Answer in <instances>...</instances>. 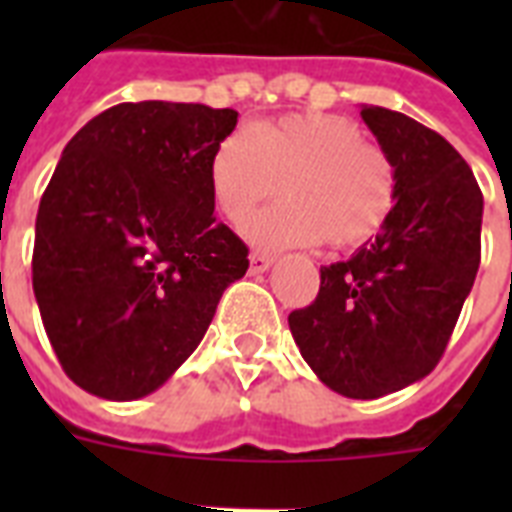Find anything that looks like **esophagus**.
Here are the masks:
<instances>
[{
  "instance_id": "esophagus-1",
  "label": "esophagus",
  "mask_w": 512,
  "mask_h": 512,
  "mask_svg": "<svg viewBox=\"0 0 512 512\" xmlns=\"http://www.w3.org/2000/svg\"><path fill=\"white\" fill-rule=\"evenodd\" d=\"M271 265H273L271 255H260V252H255V255L249 257V271L252 273H265Z\"/></svg>"
}]
</instances>
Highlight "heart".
I'll list each match as a JSON object with an SVG mask.
<instances>
[{"mask_svg": "<svg viewBox=\"0 0 512 512\" xmlns=\"http://www.w3.org/2000/svg\"><path fill=\"white\" fill-rule=\"evenodd\" d=\"M281 193L247 228L260 249H332L366 244L396 204V167L364 143L356 122L335 114H289L255 122L244 138H225L209 159V193L217 212L241 228L257 207Z\"/></svg>", "mask_w": 512, "mask_h": 512, "instance_id": "b5f03b06", "label": "heart"}]
</instances>
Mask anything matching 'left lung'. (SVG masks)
<instances>
[{
	"mask_svg": "<svg viewBox=\"0 0 512 512\" xmlns=\"http://www.w3.org/2000/svg\"><path fill=\"white\" fill-rule=\"evenodd\" d=\"M361 119L396 167V204L374 239L321 268L319 295L289 329L327 388L380 398L444 356L481 263L484 196L438 132L382 106H361Z\"/></svg>",
	"mask_w": 512,
	"mask_h": 512,
	"instance_id": "left-lung-1",
	"label": "left lung"
}]
</instances>
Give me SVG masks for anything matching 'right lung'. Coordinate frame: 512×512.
<instances>
[{"instance_id": "obj_1", "label": "right lung", "mask_w": 512, "mask_h": 512, "mask_svg": "<svg viewBox=\"0 0 512 512\" xmlns=\"http://www.w3.org/2000/svg\"><path fill=\"white\" fill-rule=\"evenodd\" d=\"M233 108L140 100L84 124L39 201L34 295L60 366L82 390L135 401L191 356L249 268L215 223L209 159Z\"/></svg>"}]
</instances>
